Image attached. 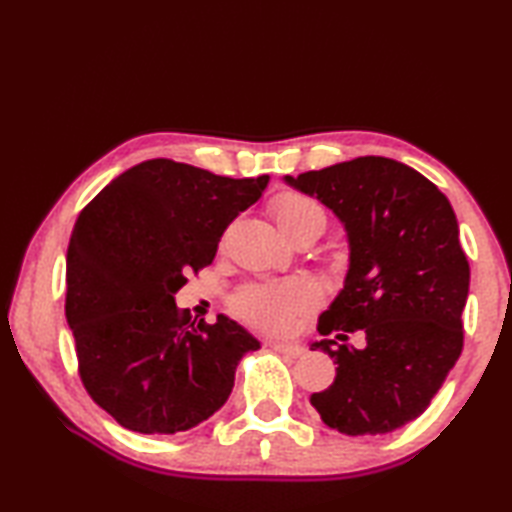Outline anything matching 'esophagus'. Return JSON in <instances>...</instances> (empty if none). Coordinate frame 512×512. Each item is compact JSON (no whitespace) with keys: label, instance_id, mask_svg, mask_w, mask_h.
I'll list each match as a JSON object with an SVG mask.
<instances>
[{"label":"esophagus","instance_id":"obj_1","mask_svg":"<svg viewBox=\"0 0 512 512\" xmlns=\"http://www.w3.org/2000/svg\"><path fill=\"white\" fill-rule=\"evenodd\" d=\"M268 348H273L275 352H280V354H287V357H291V359H298V357H302V354H305V348H302V345H298V343L268 341Z\"/></svg>","mask_w":512,"mask_h":512}]
</instances>
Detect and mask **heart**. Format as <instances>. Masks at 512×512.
<instances>
[{
  "mask_svg": "<svg viewBox=\"0 0 512 512\" xmlns=\"http://www.w3.org/2000/svg\"><path fill=\"white\" fill-rule=\"evenodd\" d=\"M273 214L280 228L314 223L325 230V212L314 198L300 192H284L273 201ZM318 302V289L309 280H284L250 284L235 296L241 316L264 329H287L293 318Z\"/></svg>",
  "mask_w": 512,
  "mask_h": 512,
  "instance_id": "b5f03b06",
  "label": "heart"
}]
</instances>
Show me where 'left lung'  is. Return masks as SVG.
I'll return each instance as SVG.
<instances>
[{"label":"left lung","instance_id":"left-lung-1","mask_svg":"<svg viewBox=\"0 0 512 512\" xmlns=\"http://www.w3.org/2000/svg\"><path fill=\"white\" fill-rule=\"evenodd\" d=\"M284 183L318 198L348 235V273L318 332L366 334L361 350L311 343L339 366L311 406L348 436L400 429L424 413L463 350L470 264L452 205L422 173L379 155Z\"/></svg>","mask_w":512,"mask_h":512}]
</instances>
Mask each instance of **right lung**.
<instances>
[{"instance_id": "add662e5", "label": "right lung", "mask_w": 512, "mask_h": 512, "mask_svg": "<svg viewBox=\"0 0 512 512\" xmlns=\"http://www.w3.org/2000/svg\"><path fill=\"white\" fill-rule=\"evenodd\" d=\"M268 176L225 178L146 160L94 196L67 248L65 316L85 391L121 427L178 433L228 402L259 341L219 314H180L187 275L212 264L223 230L259 201Z\"/></svg>"}]
</instances>
